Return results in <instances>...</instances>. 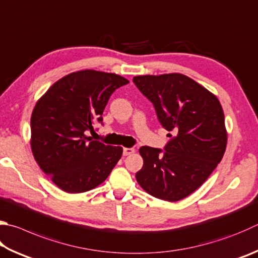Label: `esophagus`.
<instances>
[{
    "mask_svg": "<svg viewBox=\"0 0 258 258\" xmlns=\"http://www.w3.org/2000/svg\"><path fill=\"white\" fill-rule=\"evenodd\" d=\"M134 152H135V149H133V148H124L123 149L124 156H130V154H132Z\"/></svg>",
    "mask_w": 258,
    "mask_h": 258,
    "instance_id": "esophagus-1",
    "label": "esophagus"
}]
</instances>
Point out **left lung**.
Segmentation results:
<instances>
[{"label": "left lung", "mask_w": 258, "mask_h": 258, "mask_svg": "<svg viewBox=\"0 0 258 258\" xmlns=\"http://www.w3.org/2000/svg\"><path fill=\"white\" fill-rule=\"evenodd\" d=\"M133 82L152 102L171 140L165 151L140 148L137 180L148 194L168 202L187 198L203 185L227 148L222 106L217 96L180 73L138 76Z\"/></svg>", "instance_id": "left-lung-1"}]
</instances>
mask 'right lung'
Returning a JSON list of instances; mask_svg holds the SVG:
<instances>
[{
  "label": "right lung",
  "instance_id": "obj_1",
  "mask_svg": "<svg viewBox=\"0 0 258 258\" xmlns=\"http://www.w3.org/2000/svg\"><path fill=\"white\" fill-rule=\"evenodd\" d=\"M127 79L115 73L82 70L51 86L31 114L30 145L36 162L67 193H83L106 180L123 148L87 137L116 89Z\"/></svg>",
  "mask_w": 258,
  "mask_h": 258
}]
</instances>
